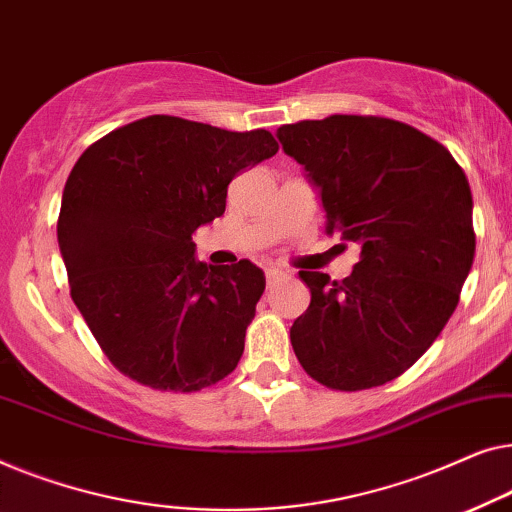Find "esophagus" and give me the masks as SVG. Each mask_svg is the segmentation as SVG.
Wrapping results in <instances>:
<instances>
[{
	"mask_svg": "<svg viewBox=\"0 0 512 512\" xmlns=\"http://www.w3.org/2000/svg\"><path fill=\"white\" fill-rule=\"evenodd\" d=\"M264 273H266V283H269V285L273 283V280H278V278L285 276V273L280 271V269H276V266H266Z\"/></svg>",
	"mask_w": 512,
	"mask_h": 512,
	"instance_id": "esophagus-1",
	"label": "esophagus"
}]
</instances>
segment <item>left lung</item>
<instances>
[{"label":"left lung","mask_w":512,"mask_h":512,"mask_svg":"<svg viewBox=\"0 0 512 512\" xmlns=\"http://www.w3.org/2000/svg\"><path fill=\"white\" fill-rule=\"evenodd\" d=\"M276 136L318 190L327 234L359 246L348 278L299 271L311 304L290 329L294 355L331 390L390 383L436 341L471 271L466 174L431 136L376 115L301 120Z\"/></svg>","instance_id":"1"}]
</instances>
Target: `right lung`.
Masks as SVG:
<instances>
[{
  "mask_svg": "<svg viewBox=\"0 0 512 512\" xmlns=\"http://www.w3.org/2000/svg\"><path fill=\"white\" fill-rule=\"evenodd\" d=\"M276 153L266 129L148 115L78 157L57 243L71 299L115 369L164 392L204 390L236 369L264 271L199 262L192 234L225 213L234 176Z\"/></svg>",
  "mask_w": 512,
  "mask_h": 512,
  "instance_id": "right-lung-1",
  "label": "right lung"
}]
</instances>
